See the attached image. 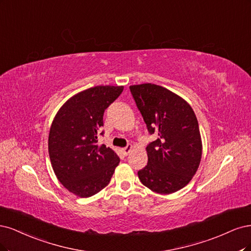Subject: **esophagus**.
<instances>
[{"instance_id": "1", "label": "esophagus", "mask_w": 251, "mask_h": 251, "mask_svg": "<svg viewBox=\"0 0 251 251\" xmlns=\"http://www.w3.org/2000/svg\"><path fill=\"white\" fill-rule=\"evenodd\" d=\"M132 148H133V147H132V145H131V144H128L126 147H124V148H123L124 154H125V155H128V154H129V152H130V151L132 150Z\"/></svg>"}]
</instances>
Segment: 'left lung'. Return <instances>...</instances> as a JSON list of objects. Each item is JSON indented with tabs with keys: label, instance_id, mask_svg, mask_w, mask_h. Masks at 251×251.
<instances>
[{
	"label": "left lung",
	"instance_id": "1",
	"mask_svg": "<svg viewBox=\"0 0 251 251\" xmlns=\"http://www.w3.org/2000/svg\"><path fill=\"white\" fill-rule=\"evenodd\" d=\"M129 88L149 133L158 135L146 148L148 164L137 172L140 180L159 194L182 189L195 175L202 154L195 112L187 101L160 85Z\"/></svg>",
	"mask_w": 251,
	"mask_h": 251
}]
</instances>
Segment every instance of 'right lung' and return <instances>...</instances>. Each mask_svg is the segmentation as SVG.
Returning a JSON list of instances; mask_svg holds the SVG:
<instances>
[{
    "label": "right lung",
    "mask_w": 251,
    "mask_h": 251,
    "mask_svg": "<svg viewBox=\"0 0 251 251\" xmlns=\"http://www.w3.org/2000/svg\"><path fill=\"white\" fill-rule=\"evenodd\" d=\"M123 86L99 85L73 96L55 116L49 133V155L58 180L79 197H91L109 183L120 163L117 153L98 145L104 111Z\"/></svg>",
    "instance_id": "1"
}]
</instances>
